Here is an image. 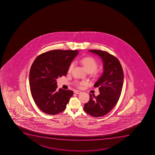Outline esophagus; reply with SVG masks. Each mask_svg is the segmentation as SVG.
<instances>
[{"label": "esophagus", "mask_w": 155, "mask_h": 155, "mask_svg": "<svg viewBox=\"0 0 155 155\" xmlns=\"http://www.w3.org/2000/svg\"><path fill=\"white\" fill-rule=\"evenodd\" d=\"M81 91H74V93L76 94H81Z\"/></svg>", "instance_id": "34e87169"}]
</instances>
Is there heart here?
Returning a JSON list of instances; mask_svg holds the SVG:
<instances>
[{"label": "heart", "mask_w": 155, "mask_h": 155, "mask_svg": "<svg viewBox=\"0 0 155 155\" xmlns=\"http://www.w3.org/2000/svg\"><path fill=\"white\" fill-rule=\"evenodd\" d=\"M79 61L83 64L86 70L87 71V72H94L98 67V62L97 60H95L92 57H86L80 60ZM74 66V63L72 62L69 66L68 72H70L72 71V70L73 69ZM87 84V82L86 81H82L77 82V85L79 87L84 86Z\"/></svg>", "instance_id": "heart-1"}]
</instances>
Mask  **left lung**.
<instances>
[{"mask_svg": "<svg viewBox=\"0 0 155 155\" xmlns=\"http://www.w3.org/2000/svg\"><path fill=\"white\" fill-rule=\"evenodd\" d=\"M89 51L98 55L102 59L104 72L94 85L98 87L100 94L95 97L90 94L84 110L94 117L106 115L116 105L122 89L124 73L119 61L107 51L91 49Z\"/></svg>", "mask_w": 155, "mask_h": 155, "instance_id": "left-lung-1", "label": "left lung"}]
</instances>
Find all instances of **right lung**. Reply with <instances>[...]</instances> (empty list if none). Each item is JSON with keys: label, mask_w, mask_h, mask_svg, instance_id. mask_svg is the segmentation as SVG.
Returning a JSON list of instances; mask_svg holds the SVG:
<instances>
[{"label": "right lung", "mask_w": 155, "mask_h": 155, "mask_svg": "<svg viewBox=\"0 0 155 155\" xmlns=\"http://www.w3.org/2000/svg\"><path fill=\"white\" fill-rule=\"evenodd\" d=\"M78 51L53 50L36 58L29 73L31 94L36 104L42 112L56 115L66 108L73 91H57V79L66 76L69 67L78 54Z\"/></svg>", "instance_id": "add662e5"}]
</instances>
